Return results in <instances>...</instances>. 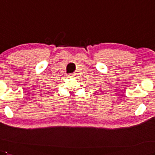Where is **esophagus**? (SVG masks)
<instances>
[{
  "mask_svg": "<svg viewBox=\"0 0 155 155\" xmlns=\"http://www.w3.org/2000/svg\"><path fill=\"white\" fill-rule=\"evenodd\" d=\"M73 74H72V73H70V74H68V77H71V76H72Z\"/></svg>",
  "mask_w": 155,
  "mask_h": 155,
  "instance_id": "esophagus-1",
  "label": "esophagus"
}]
</instances>
